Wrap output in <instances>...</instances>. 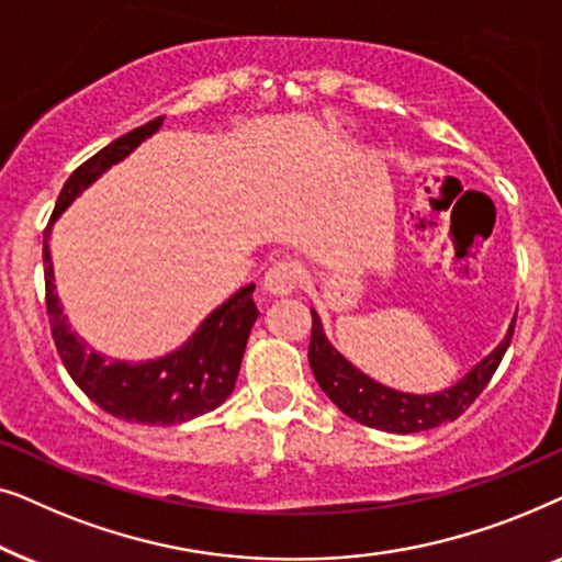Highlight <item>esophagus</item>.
Returning a JSON list of instances; mask_svg holds the SVG:
<instances>
[{
    "instance_id": "34e87169",
    "label": "esophagus",
    "mask_w": 562,
    "mask_h": 562,
    "mask_svg": "<svg viewBox=\"0 0 562 562\" xmlns=\"http://www.w3.org/2000/svg\"><path fill=\"white\" fill-rule=\"evenodd\" d=\"M299 281H302V266L291 258H281L268 268L263 286L266 291H271V294L283 296V294H291V291H296Z\"/></svg>"
}]
</instances>
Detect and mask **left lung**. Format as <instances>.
Instances as JSON below:
<instances>
[{
	"instance_id": "1",
	"label": "left lung",
	"mask_w": 562,
	"mask_h": 562,
	"mask_svg": "<svg viewBox=\"0 0 562 562\" xmlns=\"http://www.w3.org/2000/svg\"><path fill=\"white\" fill-rule=\"evenodd\" d=\"M517 322V317H514ZM514 322L509 327V335L504 342L483 358L463 381L440 394L417 396V394H402L389 386H381L379 381L368 379L358 368H352L333 345L327 342L325 333H322V322L317 312L312 310V337H310V366L314 379H317L319 389L325 391L337 409L348 414L350 419L360 422L366 427L383 429V432L409 435V432H425V429L440 427L445 422L458 419L481 391L488 386L491 375L496 373L498 363H502L506 348H509L514 335Z\"/></svg>"
}]
</instances>
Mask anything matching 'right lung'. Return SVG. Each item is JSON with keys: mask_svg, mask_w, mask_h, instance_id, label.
Returning <instances> with one entry per match:
<instances>
[{"mask_svg": "<svg viewBox=\"0 0 562 562\" xmlns=\"http://www.w3.org/2000/svg\"><path fill=\"white\" fill-rule=\"evenodd\" d=\"M164 117H156L133 133L117 137L106 148L94 153L89 160L68 176L60 189L56 210L50 214L43 235V263H45V306L53 342L66 371L83 394L97 406L110 412L112 417L137 425H179L206 414L233 394L237 373H240L245 342L250 327L256 325L258 310L252 302L256 286H245L217 306L202 327L191 335V340L171 356L148 360V363H122V360H104L99 352L89 350L68 327L66 314L53 286V266L48 252V237L58 214L97 181L106 168L133 153L145 137L156 133Z\"/></svg>", "mask_w": 562, "mask_h": 562, "instance_id": "obj_1", "label": "right lung"}]
</instances>
